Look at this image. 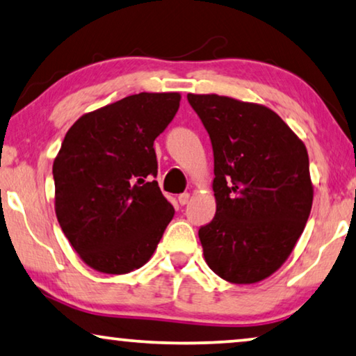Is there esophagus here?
<instances>
[{
    "mask_svg": "<svg viewBox=\"0 0 356 356\" xmlns=\"http://www.w3.org/2000/svg\"><path fill=\"white\" fill-rule=\"evenodd\" d=\"M177 200H179V203L180 204H187L188 203V200H190V193H180L179 196H177Z\"/></svg>",
    "mask_w": 356,
    "mask_h": 356,
    "instance_id": "obj_1",
    "label": "esophagus"
}]
</instances>
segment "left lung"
I'll use <instances>...</instances> for the list:
<instances>
[{"instance_id": "8db88e82", "label": "left lung", "mask_w": 356, "mask_h": 356, "mask_svg": "<svg viewBox=\"0 0 356 356\" xmlns=\"http://www.w3.org/2000/svg\"><path fill=\"white\" fill-rule=\"evenodd\" d=\"M214 152L216 216L198 232L206 264L233 284L259 283L286 262L314 203L309 153L272 108L188 94Z\"/></svg>"}]
</instances>
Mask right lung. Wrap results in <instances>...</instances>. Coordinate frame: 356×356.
I'll list each match as a JSON object with an SVG mask.
<instances>
[{
    "instance_id": "add662e5",
    "label": "right lung",
    "mask_w": 356,
    "mask_h": 356,
    "mask_svg": "<svg viewBox=\"0 0 356 356\" xmlns=\"http://www.w3.org/2000/svg\"><path fill=\"white\" fill-rule=\"evenodd\" d=\"M179 92H140L73 123L57 153L54 208L62 232L89 267L124 275L145 265L174 208L156 177L153 142L177 113Z\"/></svg>"
}]
</instances>
